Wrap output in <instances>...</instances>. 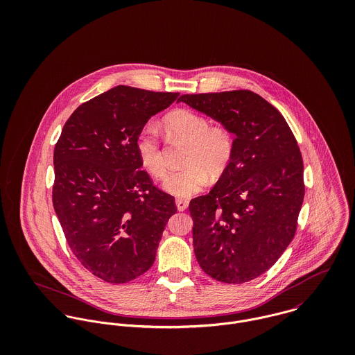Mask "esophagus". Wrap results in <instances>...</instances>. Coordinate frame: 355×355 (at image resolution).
<instances>
[{"instance_id":"1","label":"esophagus","mask_w":355,"mask_h":355,"mask_svg":"<svg viewBox=\"0 0 355 355\" xmlns=\"http://www.w3.org/2000/svg\"><path fill=\"white\" fill-rule=\"evenodd\" d=\"M176 206L179 210H186L189 207V201L187 200H182V198H176Z\"/></svg>"}]
</instances>
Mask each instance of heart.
<instances>
[{
    "instance_id": "1",
    "label": "heart",
    "mask_w": 355,
    "mask_h": 355,
    "mask_svg": "<svg viewBox=\"0 0 355 355\" xmlns=\"http://www.w3.org/2000/svg\"><path fill=\"white\" fill-rule=\"evenodd\" d=\"M164 128L173 138L189 145L183 164L186 168L171 172L164 180V189L179 198L200 193L209 182V175L217 178L232 161L235 139L224 124L210 125L206 116L190 109H179L162 120ZM137 153L142 166L153 178L166 173V162L157 131L146 125L137 137Z\"/></svg>"
}]
</instances>
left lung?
<instances>
[{"label": "left lung", "instance_id": "left-lung-1", "mask_svg": "<svg viewBox=\"0 0 355 355\" xmlns=\"http://www.w3.org/2000/svg\"><path fill=\"white\" fill-rule=\"evenodd\" d=\"M179 101L235 134L231 164L209 194L189 205L197 261L221 283L250 282L295 235L304 196L300 146L282 113L250 90L184 94Z\"/></svg>", "mask_w": 355, "mask_h": 355}]
</instances>
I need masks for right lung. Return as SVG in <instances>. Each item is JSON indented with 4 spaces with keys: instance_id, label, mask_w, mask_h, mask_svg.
Instances as JSON below:
<instances>
[{
    "instance_id": "right-lung-1",
    "label": "right lung",
    "mask_w": 355,
    "mask_h": 355,
    "mask_svg": "<svg viewBox=\"0 0 355 355\" xmlns=\"http://www.w3.org/2000/svg\"><path fill=\"white\" fill-rule=\"evenodd\" d=\"M179 93L117 86L82 103L55 144L53 206L79 262L113 284L152 268L175 198L142 171L137 137Z\"/></svg>"
}]
</instances>
